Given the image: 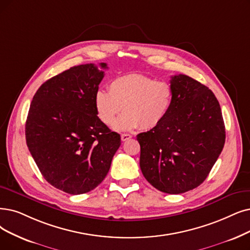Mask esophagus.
<instances>
[{"label":"esophagus","mask_w":250,"mask_h":250,"mask_svg":"<svg viewBox=\"0 0 250 250\" xmlns=\"http://www.w3.org/2000/svg\"><path fill=\"white\" fill-rule=\"evenodd\" d=\"M131 137H132V135H131V134H128V133H123V134L121 135L122 142H126V141H128L129 138H131Z\"/></svg>","instance_id":"obj_1"}]
</instances>
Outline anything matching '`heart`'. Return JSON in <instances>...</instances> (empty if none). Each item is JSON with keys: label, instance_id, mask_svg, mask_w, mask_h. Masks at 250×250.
Wrapping results in <instances>:
<instances>
[{"label": "heart", "instance_id": "b5f03b06", "mask_svg": "<svg viewBox=\"0 0 250 250\" xmlns=\"http://www.w3.org/2000/svg\"><path fill=\"white\" fill-rule=\"evenodd\" d=\"M174 88L167 81H156L143 74H127L109 83L108 91L98 90L94 104L99 120L116 131H127L141 126L151 130L161 124L172 107Z\"/></svg>", "mask_w": 250, "mask_h": 250}]
</instances>
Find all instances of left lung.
I'll return each mask as SVG.
<instances>
[{
  "mask_svg": "<svg viewBox=\"0 0 250 250\" xmlns=\"http://www.w3.org/2000/svg\"><path fill=\"white\" fill-rule=\"evenodd\" d=\"M172 107L164 121L137 134L142 172L157 189L182 194L200 186L226 141L221 106L213 92L186 75L172 76Z\"/></svg>",
  "mask_w": 250,
  "mask_h": 250,
  "instance_id": "obj_1",
  "label": "left lung"
}]
</instances>
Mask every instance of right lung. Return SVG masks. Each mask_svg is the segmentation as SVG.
Segmentation results:
<instances>
[{
  "label": "right lung",
  "mask_w": 250,
  "mask_h": 250,
  "mask_svg": "<svg viewBox=\"0 0 250 250\" xmlns=\"http://www.w3.org/2000/svg\"><path fill=\"white\" fill-rule=\"evenodd\" d=\"M104 77L93 63L73 66L42 84L29 106L27 147L46 181L67 194L95 188L121 146L120 134L96 114L94 96Z\"/></svg>",
  "instance_id": "1"
}]
</instances>
